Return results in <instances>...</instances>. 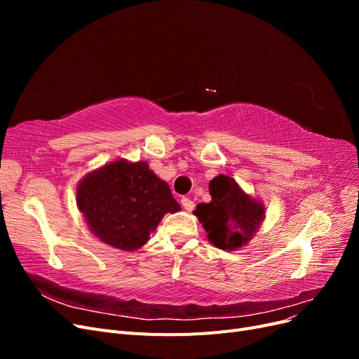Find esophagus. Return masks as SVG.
<instances>
[{"label":"esophagus","instance_id":"34e87169","mask_svg":"<svg viewBox=\"0 0 359 359\" xmlns=\"http://www.w3.org/2000/svg\"><path fill=\"white\" fill-rule=\"evenodd\" d=\"M181 205H182V208L186 210V211H189V212H191L194 210V202L191 199H189V198H182L181 199Z\"/></svg>","mask_w":359,"mask_h":359}]
</instances>
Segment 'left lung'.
I'll return each instance as SVG.
<instances>
[{
	"label": "left lung",
	"mask_w": 359,
	"mask_h": 359,
	"mask_svg": "<svg viewBox=\"0 0 359 359\" xmlns=\"http://www.w3.org/2000/svg\"><path fill=\"white\" fill-rule=\"evenodd\" d=\"M210 203H199L193 214L208 235V241L222 250L245 247L265 219L264 203L247 194L229 175L210 182Z\"/></svg>",
	"instance_id": "8db88e82"
}]
</instances>
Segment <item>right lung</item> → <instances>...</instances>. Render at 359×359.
Segmentation results:
<instances>
[{"label":"right lung","instance_id":"1","mask_svg":"<svg viewBox=\"0 0 359 359\" xmlns=\"http://www.w3.org/2000/svg\"><path fill=\"white\" fill-rule=\"evenodd\" d=\"M76 203L93 235L124 252L147 244L163 215L181 210L168 182L147 161L124 158L86 173L76 189Z\"/></svg>","mask_w":359,"mask_h":359}]
</instances>
